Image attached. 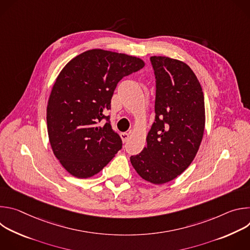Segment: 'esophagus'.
Returning <instances> with one entry per match:
<instances>
[{
	"label": "esophagus",
	"instance_id": "esophagus-1",
	"mask_svg": "<svg viewBox=\"0 0 250 250\" xmlns=\"http://www.w3.org/2000/svg\"><path fill=\"white\" fill-rule=\"evenodd\" d=\"M129 133H127V132H122L121 133V137H122V139H123V141L124 142H126L127 140H128V138H129Z\"/></svg>",
	"mask_w": 250,
	"mask_h": 250
}]
</instances>
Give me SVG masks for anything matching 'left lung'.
Instances as JSON below:
<instances>
[{"label":"left lung","instance_id":"8db88e82","mask_svg":"<svg viewBox=\"0 0 250 250\" xmlns=\"http://www.w3.org/2000/svg\"><path fill=\"white\" fill-rule=\"evenodd\" d=\"M155 75V119L147 146L130 162L152 184L167 183L194 160L204 135L205 100L199 80L184 62L151 56Z\"/></svg>","mask_w":250,"mask_h":250}]
</instances>
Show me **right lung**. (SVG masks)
I'll list each match as a JSON object with an SVG mask.
<instances>
[{
	"mask_svg": "<svg viewBox=\"0 0 250 250\" xmlns=\"http://www.w3.org/2000/svg\"><path fill=\"white\" fill-rule=\"evenodd\" d=\"M144 67L137 57L91 49L62 69L48 100L46 122L53 153L71 175L92 177L122 149V138L104 112L111 109L118 83Z\"/></svg>",
	"mask_w": 250,
	"mask_h": 250,
	"instance_id": "right-lung-1",
	"label": "right lung"
}]
</instances>
